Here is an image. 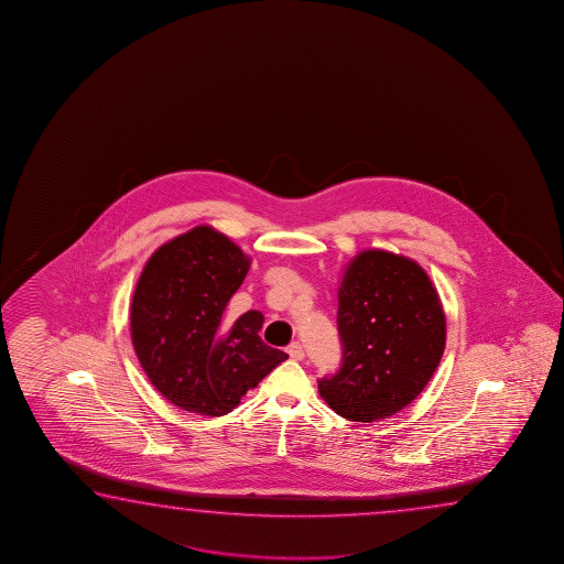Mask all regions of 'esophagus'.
Masks as SVG:
<instances>
[{"instance_id":"1","label":"esophagus","mask_w":564,"mask_h":564,"mask_svg":"<svg viewBox=\"0 0 564 564\" xmlns=\"http://www.w3.org/2000/svg\"><path fill=\"white\" fill-rule=\"evenodd\" d=\"M286 351L294 361H302L304 359V347H302V344H297V341L288 345Z\"/></svg>"}]
</instances>
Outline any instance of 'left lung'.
Segmentation results:
<instances>
[{"instance_id": "obj_1", "label": "left lung", "mask_w": 564, "mask_h": 564, "mask_svg": "<svg viewBox=\"0 0 564 564\" xmlns=\"http://www.w3.org/2000/svg\"><path fill=\"white\" fill-rule=\"evenodd\" d=\"M341 369L317 381L332 411L355 422L389 419L429 384L446 345V315L424 268L364 250L337 290Z\"/></svg>"}]
</instances>
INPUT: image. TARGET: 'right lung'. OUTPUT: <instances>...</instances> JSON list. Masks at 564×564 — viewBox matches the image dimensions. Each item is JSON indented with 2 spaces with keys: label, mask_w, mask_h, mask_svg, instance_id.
I'll use <instances>...</instances> for the list:
<instances>
[{
  "label": "right lung",
  "mask_w": 564,
  "mask_h": 564,
  "mask_svg": "<svg viewBox=\"0 0 564 564\" xmlns=\"http://www.w3.org/2000/svg\"><path fill=\"white\" fill-rule=\"evenodd\" d=\"M249 268L250 258L207 225L165 242L143 267L132 344L153 387L183 411L223 416L288 359L260 339L264 315L257 310L223 322Z\"/></svg>",
  "instance_id": "1"
}]
</instances>
